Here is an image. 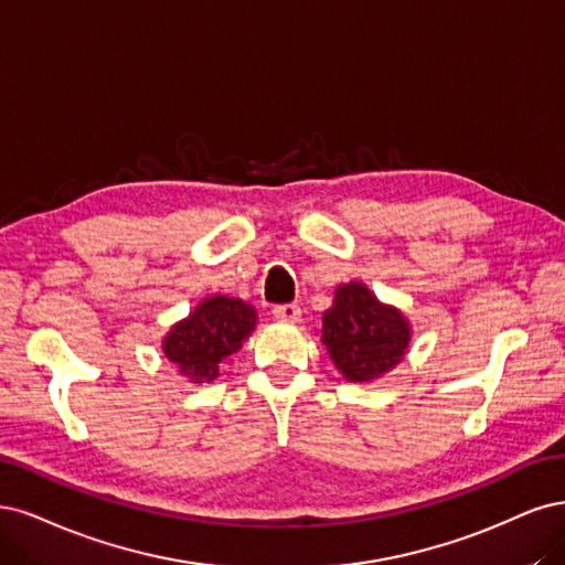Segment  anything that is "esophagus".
<instances>
[{
  "label": "esophagus",
  "mask_w": 565,
  "mask_h": 565,
  "mask_svg": "<svg viewBox=\"0 0 565 565\" xmlns=\"http://www.w3.org/2000/svg\"><path fill=\"white\" fill-rule=\"evenodd\" d=\"M302 317V309L298 305H279L275 307V319L284 323H298Z\"/></svg>",
  "instance_id": "1"
}]
</instances>
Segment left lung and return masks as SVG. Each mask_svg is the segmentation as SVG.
Returning <instances> with one entry per match:
<instances>
[{
  "label": "left lung",
  "instance_id": "left-lung-1",
  "mask_svg": "<svg viewBox=\"0 0 565 565\" xmlns=\"http://www.w3.org/2000/svg\"><path fill=\"white\" fill-rule=\"evenodd\" d=\"M413 329L402 309L377 300L363 281L340 284L321 317V342L350 382H373L408 354Z\"/></svg>",
  "mask_w": 565,
  "mask_h": 565
}]
</instances>
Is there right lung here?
I'll return each mask as SVG.
<instances>
[{"label":"right lung","mask_w":565,"mask_h":565,"mask_svg":"<svg viewBox=\"0 0 565 565\" xmlns=\"http://www.w3.org/2000/svg\"><path fill=\"white\" fill-rule=\"evenodd\" d=\"M256 307L242 298L215 294L171 326L161 338V352L192 385H204L221 375L225 361L242 350L256 331Z\"/></svg>","instance_id":"add662e5"}]
</instances>
